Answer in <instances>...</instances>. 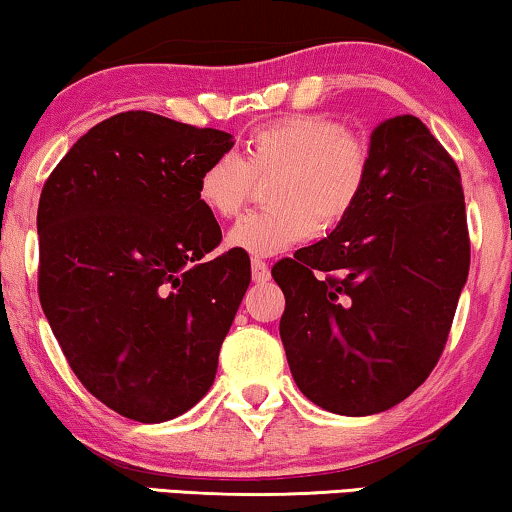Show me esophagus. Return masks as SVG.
<instances>
[{"label":"esophagus","mask_w":512,"mask_h":512,"mask_svg":"<svg viewBox=\"0 0 512 512\" xmlns=\"http://www.w3.org/2000/svg\"><path fill=\"white\" fill-rule=\"evenodd\" d=\"M251 277H254V282H258V284L268 282L270 279L268 263L261 261V258H251Z\"/></svg>","instance_id":"1"}]
</instances>
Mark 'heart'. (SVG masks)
<instances>
[{
    "label": "heart",
    "instance_id": "b5f03b06",
    "mask_svg": "<svg viewBox=\"0 0 512 512\" xmlns=\"http://www.w3.org/2000/svg\"><path fill=\"white\" fill-rule=\"evenodd\" d=\"M270 209L242 216L230 247L249 256H275L305 242L314 230L340 226L359 205L370 179V149L338 121L317 114L286 116L254 130L244 156H219L198 179L207 212L233 219L247 205L256 179H270Z\"/></svg>",
    "mask_w": 512,
    "mask_h": 512
}]
</instances>
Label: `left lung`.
<instances>
[{"label":"left lung","instance_id":"1","mask_svg":"<svg viewBox=\"0 0 512 512\" xmlns=\"http://www.w3.org/2000/svg\"><path fill=\"white\" fill-rule=\"evenodd\" d=\"M352 214L272 268L298 389L335 415L394 408L436 366L471 265L461 174L417 116L370 135Z\"/></svg>","mask_w":512,"mask_h":512}]
</instances>
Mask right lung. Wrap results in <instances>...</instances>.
Instances as JSON below:
<instances>
[{"mask_svg": "<svg viewBox=\"0 0 512 512\" xmlns=\"http://www.w3.org/2000/svg\"><path fill=\"white\" fill-rule=\"evenodd\" d=\"M233 135L125 111L90 128L39 198V300L74 375L144 424L191 410L251 282L221 242L200 172Z\"/></svg>", "mask_w": 512, "mask_h": 512, "instance_id": "add662e5", "label": "right lung"}]
</instances>
